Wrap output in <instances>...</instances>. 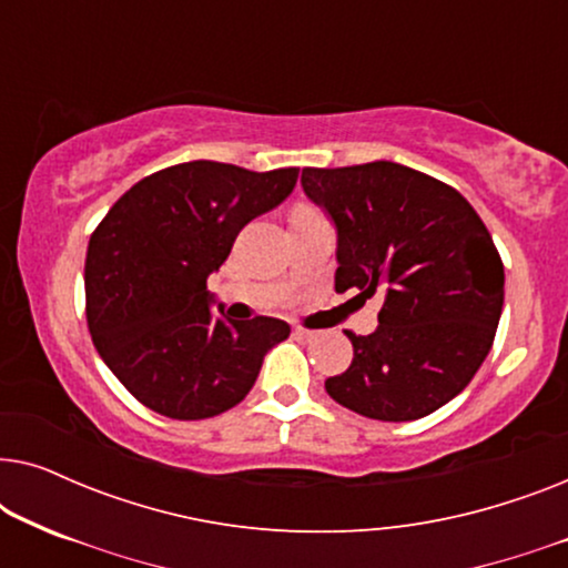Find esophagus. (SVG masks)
Here are the masks:
<instances>
[{"label": "esophagus", "mask_w": 568, "mask_h": 568, "mask_svg": "<svg viewBox=\"0 0 568 568\" xmlns=\"http://www.w3.org/2000/svg\"><path fill=\"white\" fill-rule=\"evenodd\" d=\"M292 333H294V338H297V341H313V338H315V333H313V331L300 328V325H297V328H294Z\"/></svg>", "instance_id": "1"}]
</instances>
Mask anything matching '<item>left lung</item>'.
Returning a JSON list of instances; mask_svg holds the SVG:
<instances>
[{"instance_id":"left-lung-1","label":"left lung","mask_w":568,"mask_h":568,"mask_svg":"<svg viewBox=\"0 0 568 568\" xmlns=\"http://www.w3.org/2000/svg\"><path fill=\"white\" fill-rule=\"evenodd\" d=\"M302 189L336 224V292L385 294L375 333L346 331L354 359L325 390L377 422L434 414L468 387L501 317L486 224L453 185L387 160L305 168Z\"/></svg>"}]
</instances>
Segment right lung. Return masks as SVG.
<instances>
[{"instance_id":"add662e5","label":"right lung","mask_w":568,"mask_h":568,"mask_svg":"<svg viewBox=\"0 0 568 568\" xmlns=\"http://www.w3.org/2000/svg\"><path fill=\"white\" fill-rule=\"evenodd\" d=\"M297 175L300 168L181 162L131 185L92 232V344L146 408L178 422L224 414L251 393L268 348L290 336L276 317H214L206 278L247 222L290 196Z\"/></svg>"}]
</instances>
